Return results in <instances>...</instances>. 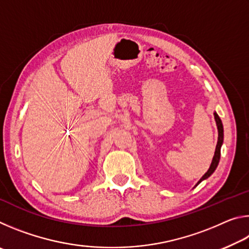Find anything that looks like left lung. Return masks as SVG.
<instances>
[{
  "label": "left lung",
  "mask_w": 249,
  "mask_h": 249,
  "mask_svg": "<svg viewBox=\"0 0 249 249\" xmlns=\"http://www.w3.org/2000/svg\"><path fill=\"white\" fill-rule=\"evenodd\" d=\"M214 119H215L216 122V126H217V132H218V137H217V144H216V148H215V153H214L213 156V159H212V162H211V166L209 168V170L205 172L204 176L202 177V178L199 180V182L196 183V185L199 184L202 181L208 179L209 177L213 174L214 171H215L216 167L218 165V162H220V158H221V147L223 145V140H224V129H223V124H222V121L220 119V116L217 115L216 112H214Z\"/></svg>",
  "instance_id": "left-lung-1"
}]
</instances>
